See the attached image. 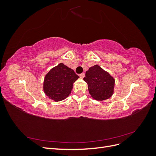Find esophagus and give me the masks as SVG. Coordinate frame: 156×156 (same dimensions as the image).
<instances>
[{
	"label": "esophagus",
	"mask_w": 156,
	"mask_h": 156,
	"mask_svg": "<svg viewBox=\"0 0 156 156\" xmlns=\"http://www.w3.org/2000/svg\"><path fill=\"white\" fill-rule=\"evenodd\" d=\"M84 76H85V74H84V73H80L79 74V77L81 78H83Z\"/></svg>",
	"instance_id": "obj_1"
}]
</instances>
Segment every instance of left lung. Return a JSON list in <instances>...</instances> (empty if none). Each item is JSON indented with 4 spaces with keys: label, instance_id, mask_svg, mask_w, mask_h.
I'll return each mask as SVG.
<instances>
[{
    "label": "left lung",
    "instance_id": "8db88e82",
    "mask_svg": "<svg viewBox=\"0 0 156 156\" xmlns=\"http://www.w3.org/2000/svg\"><path fill=\"white\" fill-rule=\"evenodd\" d=\"M83 79L88 84L90 94L95 100H105L112 95L115 79L99 66L90 68Z\"/></svg>",
    "mask_w": 156,
    "mask_h": 156
}]
</instances>
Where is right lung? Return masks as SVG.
<instances>
[{"instance_id":"obj_1","label":"right lung","mask_w":156,"mask_h":156,"mask_svg":"<svg viewBox=\"0 0 156 156\" xmlns=\"http://www.w3.org/2000/svg\"><path fill=\"white\" fill-rule=\"evenodd\" d=\"M79 77L73 69L60 63L46 75L44 83V92L51 100H62L69 95L73 84Z\"/></svg>"}]
</instances>
